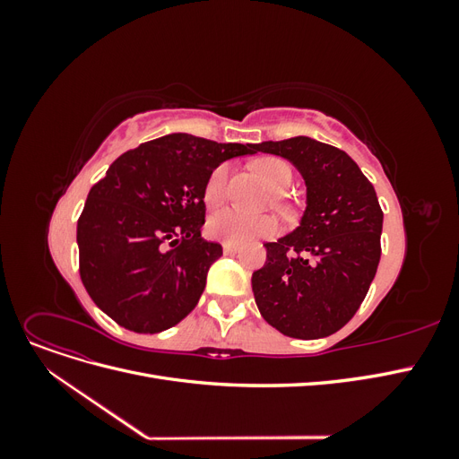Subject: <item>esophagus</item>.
<instances>
[{
	"instance_id": "esophagus-1",
	"label": "esophagus",
	"mask_w": 459,
	"mask_h": 459,
	"mask_svg": "<svg viewBox=\"0 0 459 459\" xmlns=\"http://www.w3.org/2000/svg\"><path fill=\"white\" fill-rule=\"evenodd\" d=\"M221 248H224V255H235V253H239V247L233 245V243H224V245H221Z\"/></svg>"
}]
</instances>
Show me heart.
Wrapping results in <instances>:
<instances>
[{
	"mask_svg": "<svg viewBox=\"0 0 459 459\" xmlns=\"http://www.w3.org/2000/svg\"><path fill=\"white\" fill-rule=\"evenodd\" d=\"M256 172L273 193H285L293 184V170L290 166L277 157H264L256 162ZM230 169L226 164L218 166L211 174L204 187V201L208 204H218L226 199ZM277 220L273 216H253L239 208H221L208 220V231L212 238L233 245H247L260 238H272L277 231Z\"/></svg>",
	"mask_w": 459,
	"mask_h": 459,
	"instance_id": "1",
	"label": "heart"
}]
</instances>
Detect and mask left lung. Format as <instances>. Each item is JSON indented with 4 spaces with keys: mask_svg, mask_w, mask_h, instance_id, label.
Here are the masks:
<instances>
[{
    "mask_svg": "<svg viewBox=\"0 0 459 459\" xmlns=\"http://www.w3.org/2000/svg\"><path fill=\"white\" fill-rule=\"evenodd\" d=\"M256 151L293 162L307 184L300 226L264 245L266 264L253 273L256 307L287 337L333 335L356 314L379 266L377 195L344 151L312 137L262 142Z\"/></svg>",
    "mask_w": 459,
    "mask_h": 459,
    "instance_id": "left-lung-1",
    "label": "left lung"
}]
</instances>
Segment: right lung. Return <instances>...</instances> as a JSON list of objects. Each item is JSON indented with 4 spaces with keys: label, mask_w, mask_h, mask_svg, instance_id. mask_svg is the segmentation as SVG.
<instances>
[{
    "label": "right lung",
    "mask_w": 459,
    "mask_h": 459,
    "mask_svg": "<svg viewBox=\"0 0 459 459\" xmlns=\"http://www.w3.org/2000/svg\"><path fill=\"white\" fill-rule=\"evenodd\" d=\"M255 143L170 134L120 155L78 220L80 277L108 317L135 333L169 329L197 307L221 256L204 241V187L214 169Z\"/></svg>",
    "instance_id": "add662e5"
}]
</instances>
